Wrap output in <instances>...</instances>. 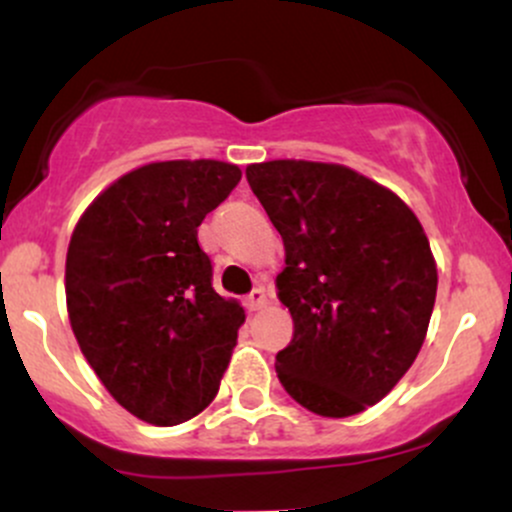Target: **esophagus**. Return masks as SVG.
<instances>
[{"label":"esophagus","mask_w":512,"mask_h":512,"mask_svg":"<svg viewBox=\"0 0 512 512\" xmlns=\"http://www.w3.org/2000/svg\"><path fill=\"white\" fill-rule=\"evenodd\" d=\"M245 305H248V310H262L267 305V293H264V289H252Z\"/></svg>","instance_id":"34e87169"}]
</instances>
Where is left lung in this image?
<instances>
[{"label":"left lung","mask_w":512,"mask_h":512,"mask_svg":"<svg viewBox=\"0 0 512 512\" xmlns=\"http://www.w3.org/2000/svg\"><path fill=\"white\" fill-rule=\"evenodd\" d=\"M281 233L279 301L293 339L276 354L289 395L330 419L373 407L419 356L438 272L419 219L395 192L339 163L245 168Z\"/></svg>","instance_id":"8db88e82"}]
</instances>
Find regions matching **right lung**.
Wrapping results in <instances>:
<instances>
[{"label": "right lung", "mask_w": 512, "mask_h": 512, "mask_svg": "<svg viewBox=\"0 0 512 512\" xmlns=\"http://www.w3.org/2000/svg\"><path fill=\"white\" fill-rule=\"evenodd\" d=\"M240 168L146 163L115 180L76 223L64 291L81 354L129 414L178 426L211 404L245 310L211 286L197 226Z\"/></svg>", "instance_id": "add662e5"}]
</instances>
